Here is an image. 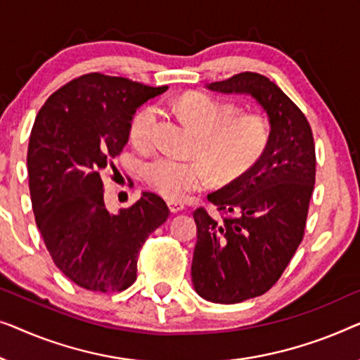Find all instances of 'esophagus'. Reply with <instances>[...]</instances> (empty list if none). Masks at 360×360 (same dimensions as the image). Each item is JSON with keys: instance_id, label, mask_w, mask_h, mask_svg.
<instances>
[{"instance_id": "obj_1", "label": "esophagus", "mask_w": 360, "mask_h": 360, "mask_svg": "<svg viewBox=\"0 0 360 360\" xmlns=\"http://www.w3.org/2000/svg\"><path fill=\"white\" fill-rule=\"evenodd\" d=\"M168 207H169L171 214H178V212L184 210V204H182V202H179V200H169Z\"/></svg>"}]
</instances>
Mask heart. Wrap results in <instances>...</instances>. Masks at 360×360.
<instances>
[{
	"label": "heart",
	"instance_id": "heart-1",
	"mask_svg": "<svg viewBox=\"0 0 360 360\" xmlns=\"http://www.w3.org/2000/svg\"><path fill=\"white\" fill-rule=\"evenodd\" d=\"M176 109L197 134L194 153L202 160L158 156L145 165V179L166 199L179 200L209 184L210 169L221 182L233 181L251 168L269 143V125L261 114H236V108L210 94L182 96ZM160 110L146 105L130 122V140L146 148L153 143Z\"/></svg>",
	"mask_w": 360,
	"mask_h": 360
}]
</instances>
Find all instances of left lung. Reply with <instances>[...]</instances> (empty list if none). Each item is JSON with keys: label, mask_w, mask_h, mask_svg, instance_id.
Instances as JSON below:
<instances>
[{"label": "left lung", "mask_w": 360, "mask_h": 360, "mask_svg": "<svg viewBox=\"0 0 360 360\" xmlns=\"http://www.w3.org/2000/svg\"><path fill=\"white\" fill-rule=\"evenodd\" d=\"M224 94H250L269 117V143L240 178L207 195L221 217L194 214L197 243L192 283L202 298L240 303L279 281L303 240L315 187L316 156L305 114L259 73L207 84Z\"/></svg>", "instance_id": "left-lung-1"}]
</instances>
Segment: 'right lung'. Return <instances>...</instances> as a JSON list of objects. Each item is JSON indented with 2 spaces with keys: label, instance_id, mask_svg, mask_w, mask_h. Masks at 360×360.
<instances>
[{
  "label": "right lung",
  "instance_id": "1",
  "mask_svg": "<svg viewBox=\"0 0 360 360\" xmlns=\"http://www.w3.org/2000/svg\"><path fill=\"white\" fill-rule=\"evenodd\" d=\"M166 89L88 73L55 91L35 117L27 148L35 224L55 266L86 290L129 288L141 246L169 217L153 192L110 214L103 184L136 108Z\"/></svg>",
  "mask_w": 360,
  "mask_h": 360
}]
</instances>
